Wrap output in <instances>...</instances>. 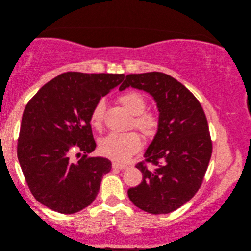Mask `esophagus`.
Listing matches in <instances>:
<instances>
[{
  "instance_id": "esophagus-1",
  "label": "esophagus",
  "mask_w": 251,
  "mask_h": 251,
  "mask_svg": "<svg viewBox=\"0 0 251 251\" xmlns=\"http://www.w3.org/2000/svg\"><path fill=\"white\" fill-rule=\"evenodd\" d=\"M112 167L116 168V169H121V170L128 169V168H129L128 164H122V163H119L117 161H113L112 162Z\"/></svg>"
}]
</instances>
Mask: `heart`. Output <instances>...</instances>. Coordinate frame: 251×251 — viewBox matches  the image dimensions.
I'll return each mask as SVG.
<instances>
[{
    "mask_svg": "<svg viewBox=\"0 0 251 251\" xmlns=\"http://www.w3.org/2000/svg\"><path fill=\"white\" fill-rule=\"evenodd\" d=\"M119 102L132 114L131 128L138 129L146 138L151 139L158 133L160 121L157 114L145 111L147 100L137 91L126 92L119 97ZM104 103L99 101L90 113V123L96 130H101L103 125ZM141 137L135 131L126 133H110L100 141L101 153L119 162H125L141 149Z\"/></svg>",
    "mask_w": 251,
    "mask_h": 251,
    "instance_id": "obj_1",
    "label": "heart"
}]
</instances>
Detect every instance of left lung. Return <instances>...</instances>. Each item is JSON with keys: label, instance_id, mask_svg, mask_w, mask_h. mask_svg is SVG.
I'll list each match as a JSON object with an SVG mask.
<instances>
[{"label": "left lung", "instance_id": "8db88e82", "mask_svg": "<svg viewBox=\"0 0 251 251\" xmlns=\"http://www.w3.org/2000/svg\"><path fill=\"white\" fill-rule=\"evenodd\" d=\"M149 92L159 109V130L135 164L142 172L128 196L134 206L153 215L176 210L202 184L212 153L208 121L197 98L175 77L162 72L128 75L119 90Z\"/></svg>", "mask_w": 251, "mask_h": 251}]
</instances>
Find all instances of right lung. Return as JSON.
<instances>
[{"mask_svg": "<svg viewBox=\"0 0 251 251\" xmlns=\"http://www.w3.org/2000/svg\"><path fill=\"white\" fill-rule=\"evenodd\" d=\"M125 75L65 72L44 84L24 109L18 159L34 198L60 213H75L96 199L105 158L96 149L90 113L97 102L120 84ZM82 157L76 163L72 155Z\"/></svg>", "mask_w": 251, "mask_h": 251, "instance_id": "right-lung-1", "label": "right lung"}]
</instances>
